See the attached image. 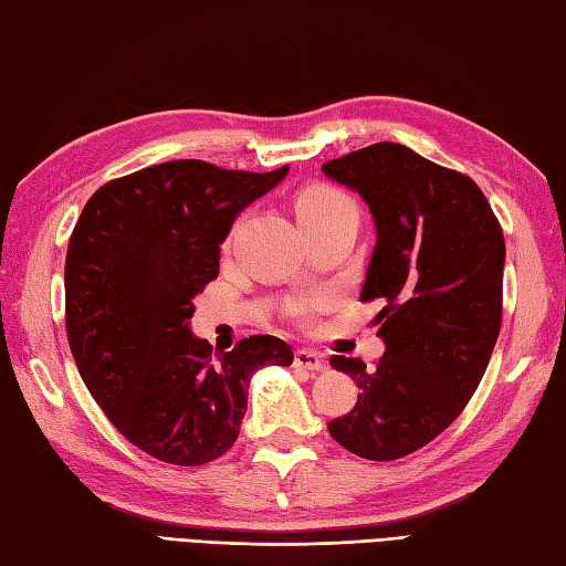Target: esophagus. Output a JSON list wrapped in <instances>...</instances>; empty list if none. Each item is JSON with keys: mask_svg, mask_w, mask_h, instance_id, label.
I'll use <instances>...</instances> for the list:
<instances>
[{"mask_svg": "<svg viewBox=\"0 0 566 566\" xmlns=\"http://www.w3.org/2000/svg\"><path fill=\"white\" fill-rule=\"evenodd\" d=\"M294 365L296 368H304V370H324V356H321L318 350L312 348H298L294 353Z\"/></svg>", "mask_w": 566, "mask_h": 566, "instance_id": "obj_1", "label": "esophagus"}]
</instances>
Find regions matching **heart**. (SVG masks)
<instances>
[{
	"label": "heart",
	"instance_id": "obj_1",
	"mask_svg": "<svg viewBox=\"0 0 566 566\" xmlns=\"http://www.w3.org/2000/svg\"><path fill=\"white\" fill-rule=\"evenodd\" d=\"M340 213H356V206H353L350 198L338 191L334 186L316 184L308 186L306 191L298 193L296 198V216L298 223H308V220H321V218H334ZM316 306V298H298L292 304V314L298 321L312 318V312Z\"/></svg>",
	"mask_w": 566,
	"mask_h": 566
}]
</instances>
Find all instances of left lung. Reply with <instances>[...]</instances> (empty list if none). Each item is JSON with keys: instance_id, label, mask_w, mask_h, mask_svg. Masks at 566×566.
<instances>
[{"instance_id": "1", "label": "left lung", "mask_w": 566, "mask_h": 566, "mask_svg": "<svg viewBox=\"0 0 566 566\" xmlns=\"http://www.w3.org/2000/svg\"><path fill=\"white\" fill-rule=\"evenodd\" d=\"M321 171L370 208L378 242L360 302H385L378 365L331 358L360 395L328 431L360 459L395 461L437 439L489 368L503 318V230L469 176L405 144H370Z\"/></svg>"}]
</instances>
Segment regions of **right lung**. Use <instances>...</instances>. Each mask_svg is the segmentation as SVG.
Wrapping results in <instances>:
<instances>
[{
  "instance_id": "1",
  "label": "right lung",
  "mask_w": 566,
  "mask_h": 566,
  "mask_svg": "<svg viewBox=\"0 0 566 566\" xmlns=\"http://www.w3.org/2000/svg\"><path fill=\"white\" fill-rule=\"evenodd\" d=\"M286 171L166 161L99 186L77 218L65 254L71 353L109 422L154 459L201 467L223 457L252 375L294 360L274 336L213 353L188 326L232 220Z\"/></svg>"
}]
</instances>
